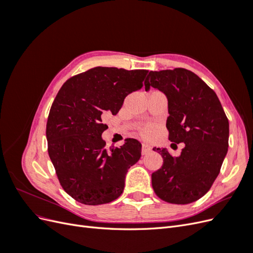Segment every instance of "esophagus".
I'll return each instance as SVG.
<instances>
[{
  "label": "esophagus",
  "instance_id": "1",
  "mask_svg": "<svg viewBox=\"0 0 253 253\" xmlns=\"http://www.w3.org/2000/svg\"><path fill=\"white\" fill-rule=\"evenodd\" d=\"M151 151H152V148L150 147V145L142 143V145H141V154H142V155L149 154V153H150Z\"/></svg>",
  "mask_w": 253,
  "mask_h": 253
}]
</instances>
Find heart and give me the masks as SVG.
I'll list each match as a JSON object with an SVG mask.
<instances>
[{
    "instance_id": "heart-1",
    "label": "heart",
    "mask_w": 253,
    "mask_h": 253,
    "mask_svg": "<svg viewBox=\"0 0 253 253\" xmlns=\"http://www.w3.org/2000/svg\"><path fill=\"white\" fill-rule=\"evenodd\" d=\"M155 132H156V127H155V126H153V125H145L142 127H140L139 131H138L141 138H143L145 140L151 139L152 137L154 136Z\"/></svg>"
}]
</instances>
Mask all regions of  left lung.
Listing matches in <instances>:
<instances>
[{"mask_svg": "<svg viewBox=\"0 0 253 253\" xmlns=\"http://www.w3.org/2000/svg\"><path fill=\"white\" fill-rule=\"evenodd\" d=\"M144 86L166 94L169 139L185 143L176 158L166 149H153L164 164L152 174V187L167 203H193L210 190L227 154L229 121L223 106L215 91L186 68L150 72Z\"/></svg>", "mask_w": 253, "mask_h": 253, "instance_id": "1", "label": "left lung"}]
</instances>
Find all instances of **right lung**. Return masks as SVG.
Masks as SVG:
<instances>
[{"label":"right lung","instance_id":"obj_1","mask_svg":"<svg viewBox=\"0 0 253 253\" xmlns=\"http://www.w3.org/2000/svg\"><path fill=\"white\" fill-rule=\"evenodd\" d=\"M148 71L94 67L68 79L53 100L46 125L47 150L65 192L84 205L108 204L125 189L127 169L141 144L126 139L106 150L101 135L106 113L116 115L126 97L140 89Z\"/></svg>","mask_w":253,"mask_h":253}]
</instances>
